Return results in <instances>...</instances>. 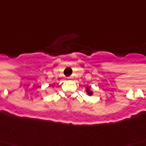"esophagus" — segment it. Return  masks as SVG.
Here are the masks:
<instances>
[{
    "label": "esophagus",
    "instance_id": "1",
    "mask_svg": "<svg viewBox=\"0 0 146 146\" xmlns=\"http://www.w3.org/2000/svg\"><path fill=\"white\" fill-rule=\"evenodd\" d=\"M68 79H69V80H71V79H72V77H71V76H70V77H68Z\"/></svg>",
    "mask_w": 146,
    "mask_h": 146
}]
</instances>
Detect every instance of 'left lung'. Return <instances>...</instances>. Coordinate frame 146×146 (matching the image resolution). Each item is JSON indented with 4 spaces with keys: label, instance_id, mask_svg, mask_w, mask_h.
<instances>
[{
    "label": "left lung",
    "instance_id": "8db88e82",
    "mask_svg": "<svg viewBox=\"0 0 146 146\" xmlns=\"http://www.w3.org/2000/svg\"><path fill=\"white\" fill-rule=\"evenodd\" d=\"M86 92H87V94L88 95V96H92V95L93 94V92L91 89V88L89 87L86 88Z\"/></svg>",
    "mask_w": 146,
    "mask_h": 146
}]
</instances>
